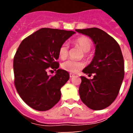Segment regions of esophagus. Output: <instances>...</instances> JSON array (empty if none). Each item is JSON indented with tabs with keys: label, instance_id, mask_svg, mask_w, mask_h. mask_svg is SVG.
Segmentation results:
<instances>
[{
	"label": "esophagus",
	"instance_id": "obj_1",
	"mask_svg": "<svg viewBox=\"0 0 133 133\" xmlns=\"http://www.w3.org/2000/svg\"><path fill=\"white\" fill-rule=\"evenodd\" d=\"M69 76H70V77H71V78H72V77H74V74H72V73H70L69 74Z\"/></svg>",
	"mask_w": 133,
	"mask_h": 133
}]
</instances>
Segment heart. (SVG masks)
<instances>
[{"label":"heart","mask_w":133,"mask_h":133,"mask_svg":"<svg viewBox=\"0 0 133 133\" xmlns=\"http://www.w3.org/2000/svg\"><path fill=\"white\" fill-rule=\"evenodd\" d=\"M76 46L79 47L84 52H88L91 50L92 47L91 42L88 38L86 37H81L76 39L73 42ZM69 54L68 45L66 43L63 44L59 49V55L61 59H65L68 57ZM62 68L65 71L72 73L78 72L81 69L84 67V63L82 62H77L75 61L69 60L64 62L61 64Z\"/></svg>","instance_id":"heart-1"}]
</instances>
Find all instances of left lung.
<instances>
[{
	"label": "left lung",
	"mask_w": 133,
	"mask_h": 133,
	"mask_svg": "<svg viewBox=\"0 0 133 133\" xmlns=\"http://www.w3.org/2000/svg\"><path fill=\"white\" fill-rule=\"evenodd\" d=\"M91 38L95 46L92 61L83 70L84 74H94L92 79L81 76L79 88L81 99L93 110H101L116 98L124 76V59L118 43L100 29H76Z\"/></svg>",
	"instance_id": "1"
}]
</instances>
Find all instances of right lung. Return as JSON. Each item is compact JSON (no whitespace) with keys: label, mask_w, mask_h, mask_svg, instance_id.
I'll list each match as a JSON object with an SVG mask.
<instances>
[{"label":"right lung","mask_w":133,"mask_h":133,"mask_svg":"<svg viewBox=\"0 0 133 133\" xmlns=\"http://www.w3.org/2000/svg\"><path fill=\"white\" fill-rule=\"evenodd\" d=\"M76 32L42 28L24 39L14 58L15 86L30 108L44 111L51 109L61 97V88L69 79L66 71L58 69L60 47ZM49 68L56 70L49 76Z\"/></svg>","instance_id":"obj_1"}]
</instances>
